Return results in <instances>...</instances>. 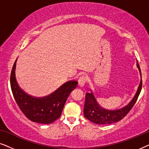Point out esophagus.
Masks as SVG:
<instances>
[{
    "label": "esophagus",
    "instance_id": "esophagus-1",
    "mask_svg": "<svg viewBox=\"0 0 149 149\" xmlns=\"http://www.w3.org/2000/svg\"><path fill=\"white\" fill-rule=\"evenodd\" d=\"M86 81H87V78L85 77V76H81L80 78H79V81H78L79 86L81 87L84 86L85 83H86Z\"/></svg>",
    "mask_w": 149,
    "mask_h": 149
}]
</instances>
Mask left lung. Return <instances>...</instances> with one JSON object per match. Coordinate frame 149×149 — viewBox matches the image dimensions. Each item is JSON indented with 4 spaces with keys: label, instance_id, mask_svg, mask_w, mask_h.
Here are the masks:
<instances>
[{
    "label": "left lung",
    "instance_id": "obj_1",
    "mask_svg": "<svg viewBox=\"0 0 149 149\" xmlns=\"http://www.w3.org/2000/svg\"><path fill=\"white\" fill-rule=\"evenodd\" d=\"M136 66L140 72L141 80H140L137 91L130 102L121 109L116 110L106 109L99 104L95 98L94 93H93L92 90L90 89V92L87 93L85 95V102L84 110H83L85 118L93 122V123L99 124V125H108V124L117 123L127 115V114L135 104L142 89V82L141 70H140L138 61H136Z\"/></svg>",
    "mask_w": 149,
    "mask_h": 149
}]
</instances>
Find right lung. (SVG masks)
I'll return each instance as SVG.
<instances>
[{
    "label": "right lung",
    "mask_w": 149,
    "mask_h": 149,
    "mask_svg": "<svg viewBox=\"0 0 149 149\" xmlns=\"http://www.w3.org/2000/svg\"><path fill=\"white\" fill-rule=\"evenodd\" d=\"M11 73L10 83L15 100L22 113L30 121L38 123L49 124L61 116L63 108L71 91L76 88L77 81H69L58 89L44 97H34L25 92L18 85L15 77L16 62Z\"/></svg>",
    "instance_id": "obj_1"
}]
</instances>
